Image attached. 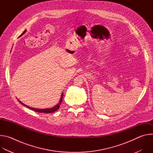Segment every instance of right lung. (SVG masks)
Instances as JSON below:
<instances>
[{
  "label": "right lung",
  "mask_w": 153,
  "mask_h": 153,
  "mask_svg": "<svg viewBox=\"0 0 153 153\" xmlns=\"http://www.w3.org/2000/svg\"><path fill=\"white\" fill-rule=\"evenodd\" d=\"M25 33V31H24V33L22 34L20 36L23 35L24 33ZM63 94L62 93V96H61V97H60V99L59 100V102L57 103V105H56L55 106L51 108H46V109H37V108H32V107H30L29 106H27L25 104H24L22 102H21L20 100H18L22 105H23L24 106L27 107L29 109H31V110L34 111H36V112H38V113H53L56 111H57L58 109L60 108V105L62 104V99H63Z\"/></svg>",
  "instance_id": "right-lung-1"
}]
</instances>
